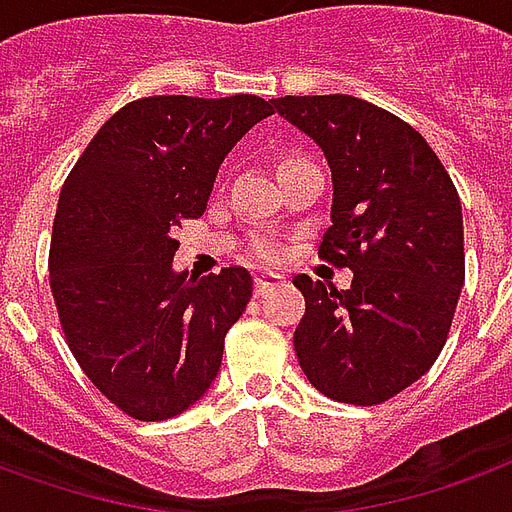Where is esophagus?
I'll return each mask as SVG.
<instances>
[{
	"instance_id": "1",
	"label": "esophagus",
	"mask_w": 512,
	"mask_h": 512,
	"mask_svg": "<svg viewBox=\"0 0 512 512\" xmlns=\"http://www.w3.org/2000/svg\"><path fill=\"white\" fill-rule=\"evenodd\" d=\"M285 279L279 274H257L255 276V295L257 298H263V295H268L271 290H276V287L282 285Z\"/></svg>"
}]
</instances>
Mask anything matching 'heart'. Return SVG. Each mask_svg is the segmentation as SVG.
Instances as JSON below:
<instances>
[{
    "instance_id": "1",
    "label": "heart",
    "mask_w": 512,
    "mask_h": 512,
    "mask_svg": "<svg viewBox=\"0 0 512 512\" xmlns=\"http://www.w3.org/2000/svg\"><path fill=\"white\" fill-rule=\"evenodd\" d=\"M263 255H271V249H263Z\"/></svg>"
}]
</instances>
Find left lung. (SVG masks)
<instances>
[{
	"mask_svg": "<svg viewBox=\"0 0 512 512\" xmlns=\"http://www.w3.org/2000/svg\"><path fill=\"white\" fill-rule=\"evenodd\" d=\"M276 113L323 149L331 227L320 255L352 271L336 290L295 276L293 344L328 399L380 404L429 372L464 285V219L448 170L407 121L350 94L282 97Z\"/></svg>",
	"mask_w": 512,
	"mask_h": 512,
	"instance_id": "obj_1",
	"label": "left lung"
}]
</instances>
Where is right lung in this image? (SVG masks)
<instances>
[{
	"instance_id": "add662e5",
	"label": "right lung",
	"mask_w": 512,
	"mask_h": 512,
	"mask_svg": "<svg viewBox=\"0 0 512 512\" xmlns=\"http://www.w3.org/2000/svg\"><path fill=\"white\" fill-rule=\"evenodd\" d=\"M271 113L255 94L135 100L102 124L64 181L51 293L78 366L132 418L181 415L217 377L252 276L176 271V230L206 211L219 165Z\"/></svg>"
}]
</instances>
